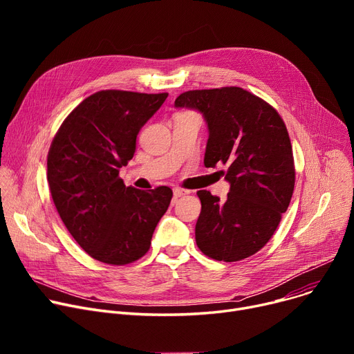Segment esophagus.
Here are the masks:
<instances>
[{
	"label": "esophagus",
	"mask_w": 354,
	"mask_h": 354,
	"mask_svg": "<svg viewBox=\"0 0 354 354\" xmlns=\"http://www.w3.org/2000/svg\"><path fill=\"white\" fill-rule=\"evenodd\" d=\"M189 194V191H185V189H180V188H175L174 189V196H175V199H178V198H180V196H183V195H188Z\"/></svg>",
	"instance_id": "1"
}]
</instances>
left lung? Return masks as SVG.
<instances>
[{
  "label": "left lung",
  "mask_w": 354,
  "mask_h": 354,
  "mask_svg": "<svg viewBox=\"0 0 354 354\" xmlns=\"http://www.w3.org/2000/svg\"><path fill=\"white\" fill-rule=\"evenodd\" d=\"M175 106L198 110L205 119L209 138L203 163L225 165L231 185L225 202L198 191V248L225 263L254 255L274 235L294 191L292 149L281 116L241 87L189 90Z\"/></svg>",
  "instance_id": "obj_1"
}]
</instances>
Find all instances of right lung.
I'll use <instances>...</instances> for the list:
<instances>
[{
	"instance_id": "obj_1",
	"label": "right lung",
	"mask_w": 354,
	"mask_h": 354,
	"mask_svg": "<svg viewBox=\"0 0 354 354\" xmlns=\"http://www.w3.org/2000/svg\"><path fill=\"white\" fill-rule=\"evenodd\" d=\"M167 93L102 90L62 123L47 156L53 202L77 244L97 261L126 266L151 247L172 189L140 191L119 178L133 158L136 138Z\"/></svg>"
}]
</instances>
